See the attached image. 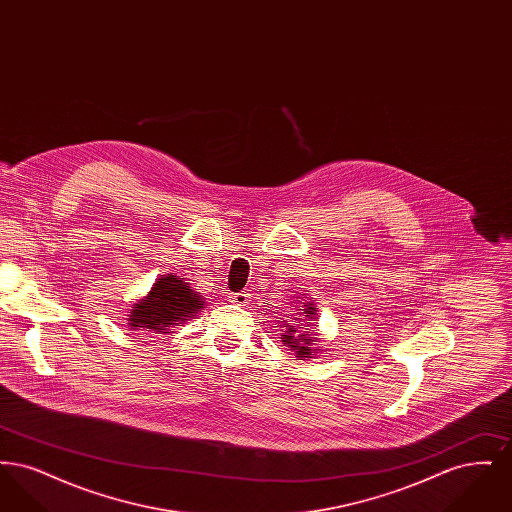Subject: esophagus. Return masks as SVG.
<instances>
[{"label": "esophagus", "mask_w": 512, "mask_h": 512, "mask_svg": "<svg viewBox=\"0 0 512 512\" xmlns=\"http://www.w3.org/2000/svg\"><path fill=\"white\" fill-rule=\"evenodd\" d=\"M228 299H230L232 303H236V305H242V307H244V305H247V301H249V293H230V295H228Z\"/></svg>", "instance_id": "obj_1"}]
</instances>
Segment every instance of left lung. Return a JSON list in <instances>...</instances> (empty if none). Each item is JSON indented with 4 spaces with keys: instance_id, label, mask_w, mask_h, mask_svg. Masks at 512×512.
Listing matches in <instances>:
<instances>
[{
    "instance_id": "obj_1",
    "label": "left lung",
    "mask_w": 512,
    "mask_h": 512,
    "mask_svg": "<svg viewBox=\"0 0 512 512\" xmlns=\"http://www.w3.org/2000/svg\"><path fill=\"white\" fill-rule=\"evenodd\" d=\"M299 313H292V320H282L286 324V334H282V341L292 349L297 357V361H307L313 359V355L317 353V349H313V341H315V332L309 330L311 326H315L313 318L317 315V307L315 303L307 301L303 305V309H297Z\"/></svg>"
}]
</instances>
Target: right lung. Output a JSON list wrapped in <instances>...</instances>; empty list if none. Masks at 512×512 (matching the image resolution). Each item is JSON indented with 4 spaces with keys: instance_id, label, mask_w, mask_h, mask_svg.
Wrapping results in <instances>:
<instances>
[{
    "instance_id": "1",
    "label": "right lung",
    "mask_w": 512,
    "mask_h": 512,
    "mask_svg": "<svg viewBox=\"0 0 512 512\" xmlns=\"http://www.w3.org/2000/svg\"><path fill=\"white\" fill-rule=\"evenodd\" d=\"M203 305V297L194 292L184 278L163 274L146 297L132 305L128 324L134 330L171 334V328L182 326L186 320L194 318Z\"/></svg>"
}]
</instances>
